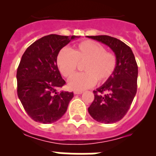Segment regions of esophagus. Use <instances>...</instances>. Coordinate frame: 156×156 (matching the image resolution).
<instances>
[{
    "mask_svg": "<svg viewBox=\"0 0 156 156\" xmlns=\"http://www.w3.org/2000/svg\"><path fill=\"white\" fill-rule=\"evenodd\" d=\"M82 93L83 91H81V90H75V91H74V94H81Z\"/></svg>",
    "mask_w": 156,
    "mask_h": 156,
    "instance_id": "1",
    "label": "esophagus"
}]
</instances>
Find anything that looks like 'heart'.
Masks as SVG:
<instances>
[{
    "label": "heart",
    "instance_id": "1",
    "mask_svg": "<svg viewBox=\"0 0 156 156\" xmlns=\"http://www.w3.org/2000/svg\"><path fill=\"white\" fill-rule=\"evenodd\" d=\"M84 73L73 75L69 80L68 86L75 90H83L96 83H103L110 79L117 67L115 54L106 51L103 45L94 41H83L73 49L62 48L57 56V66L65 77H70L83 63Z\"/></svg>",
    "mask_w": 156,
    "mask_h": 156
}]
</instances>
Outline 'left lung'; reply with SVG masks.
Wrapping results in <instances>:
<instances>
[{
	"instance_id": "1",
	"label": "left lung",
	"mask_w": 156,
	"mask_h": 156,
	"mask_svg": "<svg viewBox=\"0 0 156 156\" xmlns=\"http://www.w3.org/2000/svg\"><path fill=\"white\" fill-rule=\"evenodd\" d=\"M109 47L117 58V67L108 80L96 90L88 108L94 119L102 123H113L122 119L137 93L138 68L131 48L122 41L109 36H87Z\"/></svg>"
}]
</instances>
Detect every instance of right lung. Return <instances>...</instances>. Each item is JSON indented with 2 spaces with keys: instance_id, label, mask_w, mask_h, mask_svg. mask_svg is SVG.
<instances>
[{
  "instance_id": "add662e5",
  "label": "right lung",
  "mask_w": 156,
  "mask_h": 156,
  "mask_svg": "<svg viewBox=\"0 0 156 156\" xmlns=\"http://www.w3.org/2000/svg\"><path fill=\"white\" fill-rule=\"evenodd\" d=\"M77 37L45 36L33 43L22 56L16 74L18 97L36 122L47 124L61 119L73 98V92L58 91L66 81L58 68L57 56Z\"/></svg>"
}]
</instances>
